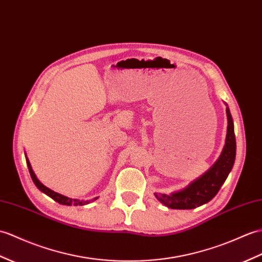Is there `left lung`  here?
Here are the masks:
<instances>
[{
	"mask_svg": "<svg viewBox=\"0 0 262 262\" xmlns=\"http://www.w3.org/2000/svg\"><path fill=\"white\" fill-rule=\"evenodd\" d=\"M226 106L228 117L227 136L220 156L208 171L194 180L183 190L171 194L155 193L156 199L167 208L176 210L195 209L213 199L226 182L233 167L236 150L233 120L227 103Z\"/></svg>",
	"mask_w": 262,
	"mask_h": 262,
	"instance_id": "left-lung-1",
	"label": "left lung"
}]
</instances>
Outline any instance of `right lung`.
I'll list each match as a JSON object with an SVG mask.
<instances>
[{"label":"right lung","instance_id":"1","mask_svg":"<svg viewBox=\"0 0 262 262\" xmlns=\"http://www.w3.org/2000/svg\"><path fill=\"white\" fill-rule=\"evenodd\" d=\"M26 160H27V165H28V167H29L30 175H31V179H32V181H33V183L35 184V186L38 187L41 192H43L45 194H47L48 196H50L51 199H53L54 201H56V202H58V203H60V204H63V205H84V204L90 203L91 201L98 199V198H95L94 200H87V201L77 200V199H70V198H68V196L62 195V194H59V193H57V192H54V191L50 190V188L42 184L41 182L38 180V178H36L34 172H33V169H32L31 164H30V161H29V159H28L27 156H26Z\"/></svg>","mask_w":262,"mask_h":262}]
</instances>
